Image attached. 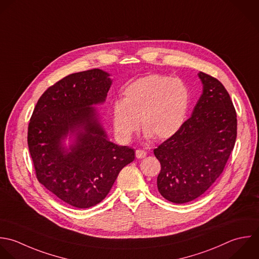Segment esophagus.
Listing matches in <instances>:
<instances>
[{"label":"esophagus","instance_id":"1","mask_svg":"<svg viewBox=\"0 0 259 259\" xmlns=\"http://www.w3.org/2000/svg\"><path fill=\"white\" fill-rule=\"evenodd\" d=\"M135 155H136L137 158H144L147 155V152L145 150H142V149H137L135 151Z\"/></svg>","mask_w":259,"mask_h":259}]
</instances>
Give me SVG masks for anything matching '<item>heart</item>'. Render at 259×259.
Returning a JSON list of instances; mask_svg holds the SVG:
<instances>
[{
	"label": "heart",
	"mask_w": 259,
	"mask_h": 259,
	"mask_svg": "<svg viewBox=\"0 0 259 259\" xmlns=\"http://www.w3.org/2000/svg\"><path fill=\"white\" fill-rule=\"evenodd\" d=\"M189 104V90L181 79L158 74L140 77L124 89L122 101L113 106L115 131L129 141L140 119L146 137L168 139L184 124Z\"/></svg>",
	"instance_id": "1"
}]
</instances>
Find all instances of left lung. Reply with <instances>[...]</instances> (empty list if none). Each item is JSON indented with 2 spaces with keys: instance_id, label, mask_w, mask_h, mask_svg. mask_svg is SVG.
<instances>
[{
  "instance_id": "8db88e82",
  "label": "left lung",
  "mask_w": 259,
  "mask_h": 259,
  "mask_svg": "<svg viewBox=\"0 0 259 259\" xmlns=\"http://www.w3.org/2000/svg\"><path fill=\"white\" fill-rule=\"evenodd\" d=\"M203 92L192 116L153 150L161 164L160 195L184 204L202 196L221 176L237 136L236 112L224 85L202 71Z\"/></svg>"
}]
</instances>
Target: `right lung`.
I'll return each mask as SVG.
<instances>
[{
	"label": "right lung",
	"instance_id": "1",
	"mask_svg": "<svg viewBox=\"0 0 259 259\" xmlns=\"http://www.w3.org/2000/svg\"><path fill=\"white\" fill-rule=\"evenodd\" d=\"M110 76L95 68L63 77L40 97L28 127L39 183L79 209L102 202L135 158L133 148L110 141L96 108L106 102Z\"/></svg>",
	"mask_w": 259,
	"mask_h": 259
}]
</instances>
